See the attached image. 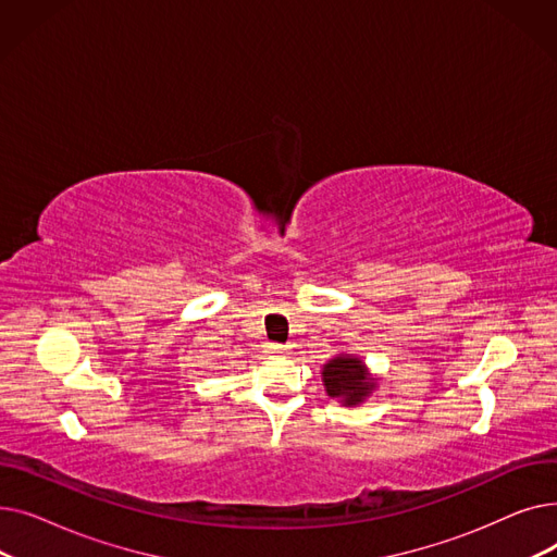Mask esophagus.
Returning a JSON list of instances; mask_svg holds the SVG:
<instances>
[{"instance_id": "obj_1", "label": "esophagus", "mask_w": 557, "mask_h": 557, "mask_svg": "<svg viewBox=\"0 0 557 557\" xmlns=\"http://www.w3.org/2000/svg\"><path fill=\"white\" fill-rule=\"evenodd\" d=\"M267 349H269V355H284L286 352V347L280 345V343H269Z\"/></svg>"}]
</instances>
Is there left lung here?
Instances as JSON below:
<instances>
[{
  "instance_id": "8db88e82",
  "label": "left lung",
  "mask_w": 557,
  "mask_h": 557,
  "mask_svg": "<svg viewBox=\"0 0 557 557\" xmlns=\"http://www.w3.org/2000/svg\"><path fill=\"white\" fill-rule=\"evenodd\" d=\"M323 384L327 395L343 406H357L376 388V379L359 357L341 355L323 366Z\"/></svg>"
}]
</instances>
